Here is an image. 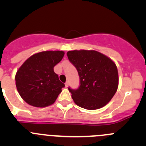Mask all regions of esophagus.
<instances>
[{
    "label": "esophagus",
    "instance_id": "34e87169",
    "mask_svg": "<svg viewBox=\"0 0 146 146\" xmlns=\"http://www.w3.org/2000/svg\"><path fill=\"white\" fill-rule=\"evenodd\" d=\"M65 85H66V87H68V85H69V82H68V81H66V83H65Z\"/></svg>",
    "mask_w": 146,
    "mask_h": 146
}]
</instances>
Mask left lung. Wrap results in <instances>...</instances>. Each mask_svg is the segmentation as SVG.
I'll use <instances>...</instances> for the list:
<instances>
[{"mask_svg": "<svg viewBox=\"0 0 146 146\" xmlns=\"http://www.w3.org/2000/svg\"><path fill=\"white\" fill-rule=\"evenodd\" d=\"M67 56L76 68L80 78L78 89L68 88L74 102L90 110L105 106L118 88L116 64L105 55L94 50L69 51Z\"/></svg>", "mask_w": 146, "mask_h": 146, "instance_id": "8db88e82", "label": "left lung"}]
</instances>
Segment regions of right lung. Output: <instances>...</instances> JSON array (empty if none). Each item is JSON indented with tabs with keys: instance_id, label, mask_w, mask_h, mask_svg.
<instances>
[{
	"instance_id": "obj_1",
	"label": "right lung",
	"mask_w": 146,
	"mask_h": 146,
	"mask_svg": "<svg viewBox=\"0 0 146 146\" xmlns=\"http://www.w3.org/2000/svg\"><path fill=\"white\" fill-rule=\"evenodd\" d=\"M64 56L63 51H42L32 55L20 66L16 73L15 84L27 104L36 107L54 104L65 87L54 67Z\"/></svg>"
}]
</instances>
